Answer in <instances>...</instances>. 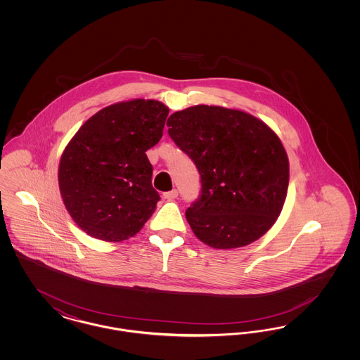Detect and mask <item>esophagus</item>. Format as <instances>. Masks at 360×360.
I'll return each mask as SVG.
<instances>
[{
    "instance_id": "34e87169",
    "label": "esophagus",
    "mask_w": 360,
    "mask_h": 360,
    "mask_svg": "<svg viewBox=\"0 0 360 360\" xmlns=\"http://www.w3.org/2000/svg\"><path fill=\"white\" fill-rule=\"evenodd\" d=\"M163 197H165L166 200H175V198L178 197V190H176V188H172V191H166V193L163 194Z\"/></svg>"
}]
</instances>
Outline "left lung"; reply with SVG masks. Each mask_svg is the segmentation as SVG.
<instances>
[{"label": "left lung", "instance_id": "left-lung-1", "mask_svg": "<svg viewBox=\"0 0 360 360\" xmlns=\"http://www.w3.org/2000/svg\"><path fill=\"white\" fill-rule=\"evenodd\" d=\"M167 127L200 172V195L186 209L194 235L220 250L263 236L289 186V160L279 137L248 113L207 105L172 113Z\"/></svg>", "mask_w": 360, "mask_h": 360}]
</instances>
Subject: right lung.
<instances>
[{"mask_svg": "<svg viewBox=\"0 0 360 360\" xmlns=\"http://www.w3.org/2000/svg\"><path fill=\"white\" fill-rule=\"evenodd\" d=\"M169 108L132 100L103 108L71 139L59 163L66 209L96 239L135 236L153 216L159 193L146 151L163 135Z\"/></svg>", "mask_w": 360, "mask_h": 360, "instance_id": "right-lung-1", "label": "right lung"}]
</instances>
